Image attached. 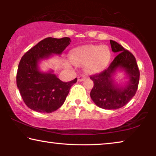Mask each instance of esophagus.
<instances>
[{"instance_id": "1", "label": "esophagus", "mask_w": 156, "mask_h": 156, "mask_svg": "<svg viewBox=\"0 0 156 156\" xmlns=\"http://www.w3.org/2000/svg\"><path fill=\"white\" fill-rule=\"evenodd\" d=\"M85 80V76H78V82H82Z\"/></svg>"}]
</instances>
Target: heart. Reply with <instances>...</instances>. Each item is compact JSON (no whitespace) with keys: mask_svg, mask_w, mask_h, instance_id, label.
<instances>
[{"mask_svg":"<svg viewBox=\"0 0 156 156\" xmlns=\"http://www.w3.org/2000/svg\"><path fill=\"white\" fill-rule=\"evenodd\" d=\"M72 61L76 65H84L85 71L88 73H99L108 67L112 52L105 45L85 44L74 48L70 52Z\"/></svg>","mask_w":156,"mask_h":156,"instance_id":"b5f03b06","label":"heart"}]
</instances>
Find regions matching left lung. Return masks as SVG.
<instances>
[{"instance_id": "obj_1", "label": "left lung", "mask_w": 156, "mask_h": 156, "mask_svg": "<svg viewBox=\"0 0 156 156\" xmlns=\"http://www.w3.org/2000/svg\"><path fill=\"white\" fill-rule=\"evenodd\" d=\"M112 51L118 53L107 69L91 76L94 87L90 97L97 106L104 109H117L125 106L136 94L140 72L135 57L121 44L110 40ZM119 70L125 72L127 82L124 85L115 82L113 76Z\"/></svg>"}]
</instances>
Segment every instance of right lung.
<instances>
[{
    "mask_svg": "<svg viewBox=\"0 0 156 156\" xmlns=\"http://www.w3.org/2000/svg\"><path fill=\"white\" fill-rule=\"evenodd\" d=\"M71 42L69 37H47L27 51L21 58L16 76L17 87L27 107L35 112L52 113L65 102L77 79L63 82L53 70L42 72L39 63L53 55H60Z\"/></svg>",
    "mask_w": 156,
    "mask_h": 156,
    "instance_id": "1",
    "label": "right lung"
}]
</instances>
